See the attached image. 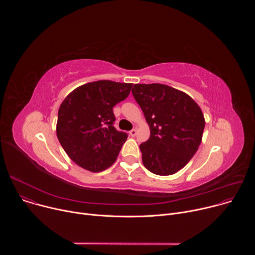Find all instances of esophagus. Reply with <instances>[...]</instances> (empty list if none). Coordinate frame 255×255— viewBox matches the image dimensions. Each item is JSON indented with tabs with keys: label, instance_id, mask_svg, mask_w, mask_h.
I'll list each match as a JSON object with an SVG mask.
<instances>
[{
	"label": "esophagus",
	"instance_id": "esophagus-1",
	"mask_svg": "<svg viewBox=\"0 0 255 255\" xmlns=\"http://www.w3.org/2000/svg\"><path fill=\"white\" fill-rule=\"evenodd\" d=\"M136 133H137V131H136V129H132L130 132H129V134H130V136H132V137H134L135 135H136Z\"/></svg>",
	"mask_w": 255,
	"mask_h": 255
}]
</instances>
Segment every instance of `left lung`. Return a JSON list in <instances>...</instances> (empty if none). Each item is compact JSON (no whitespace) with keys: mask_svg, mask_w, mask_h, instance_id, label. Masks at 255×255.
<instances>
[{"mask_svg":"<svg viewBox=\"0 0 255 255\" xmlns=\"http://www.w3.org/2000/svg\"><path fill=\"white\" fill-rule=\"evenodd\" d=\"M132 94L150 129L149 139L139 146L144 166L157 175L177 172L202 142L201 108L186 93L162 84H136Z\"/></svg>","mask_w":255,"mask_h":255,"instance_id":"left-lung-1","label":"left lung"}]
</instances>
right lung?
Listing matches in <instances>:
<instances>
[{"label": "right lung", "mask_w": 255, "mask_h": 255, "mask_svg": "<svg viewBox=\"0 0 255 255\" xmlns=\"http://www.w3.org/2000/svg\"><path fill=\"white\" fill-rule=\"evenodd\" d=\"M132 84L97 81L72 91L61 103L56 135L79 166L99 172L110 167L128 135L113 126V107L130 94Z\"/></svg>", "instance_id": "1"}]
</instances>
